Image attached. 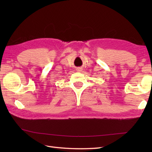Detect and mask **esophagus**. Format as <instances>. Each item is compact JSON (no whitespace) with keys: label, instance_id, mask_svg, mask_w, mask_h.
<instances>
[{"label":"esophagus","instance_id":"esophagus-1","mask_svg":"<svg viewBox=\"0 0 152 152\" xmlns=\"http://www.w3.org/2000/svg\"><path fill=\"white\" fill-rule=\"evenodd\" d=\"M77 71H78V72H81V71H82V68H80V67L77 68Z\"/></svg>","mask_w":152,"mask_h":152}]
</instances>
